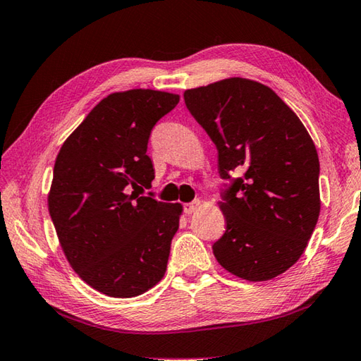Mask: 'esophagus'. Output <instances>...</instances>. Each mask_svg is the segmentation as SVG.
Returning a JSON list of instances; mask_svg holds the SVG:
<instances>
[{"label": "esophagus", "instance_id": "esophagus-1", "mask_svg": "<svg viewBox=\"0 0 361 361\" xmlns=\"http://www.w3.org/2000/svg\"><path fill=\"white\" fill-rule=\"evenodd\" d=\"M201 207V201L200 200H195V201H192V202H188V204H185V214H193V212H196V210H198Z\"/></svg>", "mask_w": 361, "mask_h": 361}]
</instances>
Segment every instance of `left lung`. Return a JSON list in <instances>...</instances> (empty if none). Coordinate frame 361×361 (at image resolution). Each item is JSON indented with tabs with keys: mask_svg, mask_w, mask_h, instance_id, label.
<instances>
[{
	"mask_svg": "<svg viewBox=\"0 0 361 361\" xmlns=\"http://www.w3.org/2000/svg\"><path fill=\"white\" fill-rule=\"evenodd\" d=\"M183 100L216 146L219 173L229 180L220 202L226 231L212 247L216 261L248 281L281 275L303 255L321 212L310 133L269 86L253 80L195 87Z\"/></svg>",
	"mask_w": 361,
	"mask_h": 361,
	"instance_id": "left-lung-1",
	"label": "left lung"
}]
</instances>
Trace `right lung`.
Masks as SVG:
<instances>
[{
	"instance_id": "add662e5",
	"label": "right lung",
	"mask_w": 361,
	"mask_h": 361,
	"mask_svg": "<svg viewBox=\"0 0 361 361\" xmlns=\"http://www.w3.org/2000/svg\"><path fill=\"white\" fill-rule=\"evenodd\" d=\"M178 94L114 92L92 108L54 161L49 210L67 261L102 294L137 297L166 271L180 204L151 188L147 141Z\"/></svg>"
}]
</instances>
